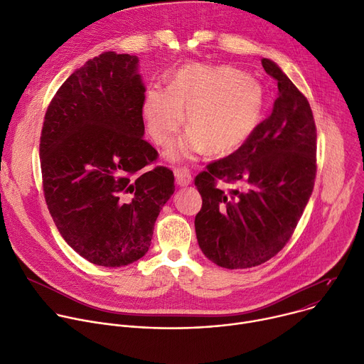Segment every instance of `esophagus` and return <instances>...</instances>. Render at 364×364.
<instances>
[{
  "instance_id": "obj_1",
  "label": "esophagus",
  "mask_w": 364,
  "mask_h": 364,
  "mask_svg": "<svg viewBox=\"0 0 364 364\" xmlns=\"http://www.w3.org/2000/svg\"><path fill=\"white\" fill-rule=\"evenodd\" d=\"M175 178H176V183L179 186H188L192 183V176L191 172L188 169H175Z\"/></svg>"
}]
</instances>
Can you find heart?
<instances>
[{"instance_id":"1","label":"heart","mask_w":364,"mask_h":364,"mask_svg":"<svg viewBox=\"0 0 364 364\" xmlns=\"http://www.w3.org/2000/svg\"><path fill=\"white\" fill-rule=\"evenodd\" d=\"M264 108L260 80L231 66L186 63L173 72L169 87L147 90L141 117L157 144L168 146L185 121L189 130L169 149L173 161L193 160L210 150L225 154L256 130Z\"/></svg>"}]
</instances>
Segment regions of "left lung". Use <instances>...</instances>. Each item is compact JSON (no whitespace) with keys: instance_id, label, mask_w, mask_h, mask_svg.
I'll use <instances>...</instances> for the list:
<instances>
[{"instance_id":"1","label":"left lung","mask_w":364,"mask_h":364,"mask_svg":"<svg viewBox=\"0 0 364 364\" xmlns=\"http://www.w3.org/2000/svg\"><path fill=\"white\" fill-rule=\"evenodd\" d=\"M262 65L277 80L270 115L232 154L195 178L203 208L198 245L225 269L259 266L285 247L308 204L316 173V129L308 100L273 60ZM217 181L237 188L223 190Z\"/></svg>"}]
</instances>
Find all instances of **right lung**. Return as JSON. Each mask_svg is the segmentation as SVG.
<instances>
[{
	"mask_svg": "<svg viewBox=\"0 0 364 364\" xmlns=\"http://www.w3.org/2000/svg\"><path fill=\"white\" fill-rule=\"evenodd\" d=\"M144 92L139 58L104 52L65 80L45 115L48 208L66 243L98 266L141 259L175 192L172 171L144 169L157 157L143 139Z\"/></svg>",
	"mask_w": 364,
	"mask_h": 364,
	"instance_id": "obj_1",
	"label": "right lung"
}]
</instances>
